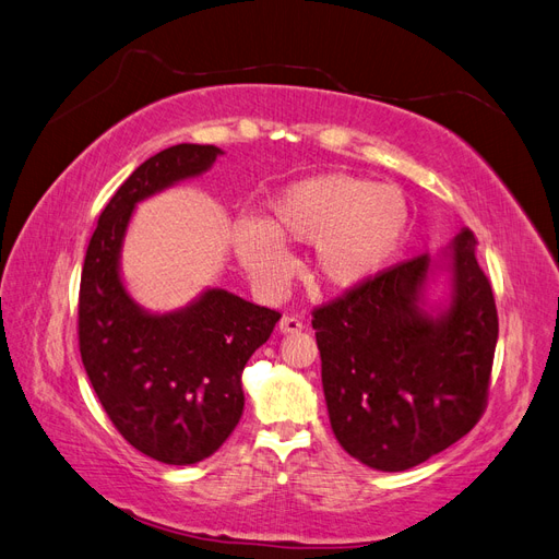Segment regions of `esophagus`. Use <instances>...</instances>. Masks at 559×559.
Wrapping results in <instances>:
<instances>
[{
	"label": "esophagus",
	"instance_id": "34e87169",
	"mask_svg": "<svg viewBox=\"0 0 559 559\" xmlns=\"http://www.w3.org/2000/svg\"><path fill=\"white\" fill-rule=\"evenodd\" d=\"M301 328H305V325H301V321L295 316H283L281 323H278V330L283 334H297V332H301Z\"/></svg>",
	"mask_w": 559,
	"mask_h": 559
}]
</instances>
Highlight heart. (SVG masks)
I'll list each match as a JSON object with an SVG mask.
<instances>
[{
	"mask_svg": "<svg viewBox=\"0 0 559 559\" xmlns=\"http://www.w3.org/2000/svg\"><path fill=\"white\" fill-rule=\"evenodd\" d=\"M409 229L412 203L401 187L323 173L278 189L260 222H236L231 246L262 290H278L293 271L281 241L313 243L316 276L334 290H356L395 262Z\"/></svg>",
	"mask_w": 559,
	"mask_h": 559,
	"instance_id": "b5f03b06",
	"label": "heart"
}]
</instances>
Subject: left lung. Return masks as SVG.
<instances>
[{
	"mask_svg": "<svg viewBox=\"0 0 559 559\" xmlns=\"http://www.w3.org/2000/svg\"><path fill=\"white\" fill-rule=\"evenodd\" d=\"M311 325L332 433L360 464L414 468L480 419L499 318L471 229L316 309Z\"/></svg>",
	"mask_w": 559,
	"mask_h": 559,
	"instance_id": "obj_1",
	"label": "left lung"
}]
</instances>
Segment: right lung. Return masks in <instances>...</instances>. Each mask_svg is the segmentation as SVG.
<instances>
[{
    "label": "right lung",
    "mask_w": 559,
    "mask_h": 559,
    "mask_svg": "<svg viewBox=\"0 0 559 559\" xmlns=\"http://www.w3.org/2000/svg\"><path fill=\"white\" fill-rule=\"evenodd\" d=\"M215 145H175L150 156L109 199L86 250L79 290V350L93 391L133 448L168 466L215 454L243 414V368L281 313L225 288L189 305L150 311L121 274L135 205L201 178Z\"/></svg>",
    "instance_id": "add662e5"
}]
</instances>
